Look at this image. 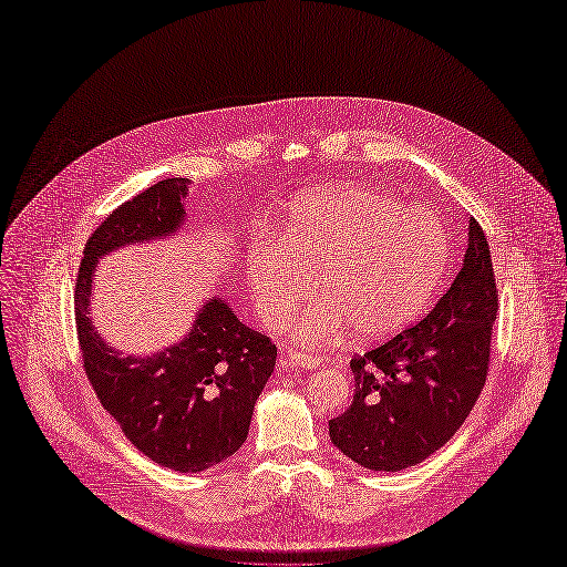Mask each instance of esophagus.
I'll return each mask as SVG.
<instances>
[{"mask_svg": "<svg viewBox=\"0 0 567 567\" xmlns=\"http://www.w3.org/2000/svg\"><path fill=\"white\" fill-rule=\"evenodd\" d=\"M279 363L284 368H296V370H315L323 363L321 357H311V354H305V351H286V354L279 359Z\"/></svg>", "mask_w": 567, "mask_h": 567, "instance_id": "1", "label": "esophagus"}]
</instances>
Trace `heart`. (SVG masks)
<instances>
[{
    "mask_svg": "<svg viewBox=\"0 0 567 567\" xmlns=\"http://www.w3.org/2000/svg\"><path fill=\"white\" fill-rule=\"evenodd\" d=\"M451 239L426 206H403L370 187H336L292 206L279 244L248 252L258 315L284 326L315 287L321 300L296 323L305 344L347 333L382 340L413 323L445 279Z\"/></svg>",
    "mask_w": 567,
    "mask_h": 567,
    "instance_id": "heart-1",
    "label": "heart"
}]
</instances>
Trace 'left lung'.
Wrapping results in <instances>:
<instances>
[{
    "mask_svg": "<svg viewBox=\"0 0 567 567\" xmlns=\"http://www.w3.org/2000/svg\"><path fill=\"white\" fill-rule=\"evenodd\" d=\"M495 319L491 248L470 220L462 269L436 307L349 361L354 401L328 422L333 445L373 472H401L434 455L483 392Z\"/></svg>",
    "mask_w": 567,
    "mask_h": 567,
    "instance_id": "obj_1",
    "label": "left lung"
}]
</instances>
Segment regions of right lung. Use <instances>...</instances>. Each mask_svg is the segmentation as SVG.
Listing matches in <instances>:
<instances>
[{"instance_id":"1","label":"right lung","mask_w":567,"mask_h":567,"mask_svg":"<svg viewBox=\"0 0 567 567\" xmlns=\"http://www.w3.org/2000/svg\"><path fill=\"white\" fill-rule=\"evenodd\" d=\"M187 183L152 185L95 227L76 275L74 321L86 378L124 436L152 462L197 474L244 445L252 408L275 373L277 344L220 298L199 309L187 338L150 357H122L89 317L97 260L128 244L173 237L185 223Z\"/></svg>"}]
</instances>
